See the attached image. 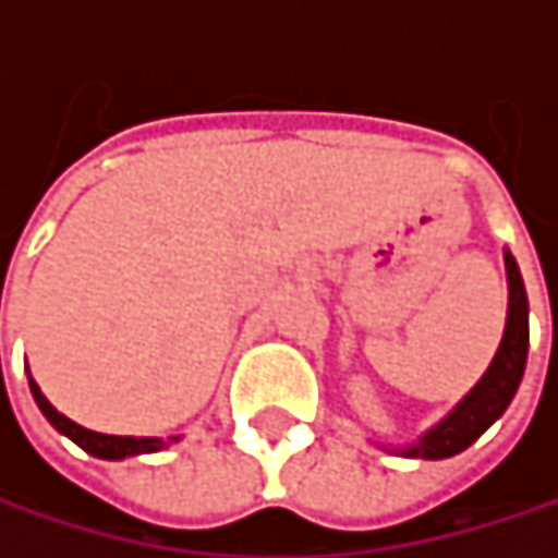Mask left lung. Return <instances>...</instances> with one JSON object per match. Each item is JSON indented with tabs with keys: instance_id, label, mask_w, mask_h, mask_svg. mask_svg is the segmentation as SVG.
I'll use <instances>...</instances> for the list:
<instances>
[{
	"instance_id": "left-lung-1",
	"label": "left lung",
	"mask_w": 558,
	"mask_h": 558,
	"mask_svg": "<svg viewBox=\"0 0 558 558\" xmlns=\"http://www.w3.org/2000/svg\"><path fill=\"white\" fill-rule=\"evenodd\" d=\"M504 271H507V323H504L501 345H498L488 372L423 436H416L407 446H381V449L407 456V459L436 462V459H449V456L465 452L495 420H501V413L510 407L513 393L520 388V378L526 368V349H530L526 287H523L520 268H517L510 252H504Z\"/></svg>"
}]
</instances>
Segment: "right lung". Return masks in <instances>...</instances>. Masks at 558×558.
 <instances>
[{
  "mask_svg": "<svg viewBox=\"0 0 558 558\" xmlns=\"http://www.w3.org/2000/svg\"><path fill=\"white\" fill-rule=\"evenodd\" d=\"M28 388L35 403L41 407V413L48 416V423L54 426L57 433H63L66 439H73L83 452L96 456V459H109V462H119V459H132V456H148V452H161L170 442H180V436H109V433H96V429H86L80 423H73L70 416H63L54 403L41 393L38 381L28 375Z\"/></svg>",
  "mask_w": 558,
  "mask_h": 558,
  "instance_id": "1",
  "label": "right lung"
}]
</instances>
